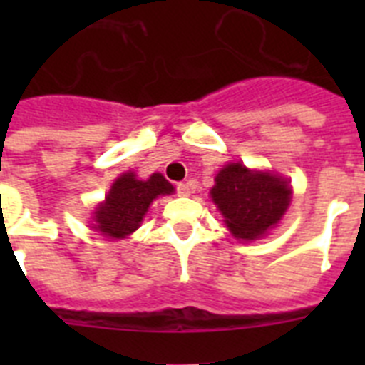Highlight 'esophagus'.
Segmentation results:
<instances>
[{
	"instance_id": "1",
	"label": "esophagus",
	"mask_w": 365,
	"mask_h": 365,
	"mask_svg": "<svg viewBox=\"0 0 365 365\" xmlns=\"http://www.w3.org/2000/svg\"><path fill=\"white\" fill-rule=\"evenodd\" d=\"M177 193L179 195H182V197H186V195H190L192 193V186L188 185V182H177Z\"/></svg>"
}]
</instances>
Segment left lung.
Segmentation results:
<instances>
[{"label": "left lung", "mask_w": 365, "mask_h": 365, "mask_svg": "<svg viewBox=\"0 0 365 365\" xmlns=\"http://www.w3.org/2000/svg\"><path fill=\"white\" fill-rule=\"evenodd\" d=\"M210 193L227 227L240 240L265 234L291 202V186L285 179L270 172H250L240 163L222 168Z\"/></svg>", "instance_id": "obj_1"}]
</instances>
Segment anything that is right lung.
Listing matches in <instances>:
<instances>
[{"label":"right lung","instance_id":"1","mask_svg":"<svg viewBox=\"0 0 365 365\" xmlns=\"http://www.w3.org/2000/svg\"><path fill=\"white\" fill-rule=\"evenodd\" d=\"M172 192L173 186L160 173H153L148 180H138L135 173H124L113 182L106 201L96 208L95 228L115 240L125 237L137 230L155 197Z\"/></svg>","mask_w":365,"mask_h":365}]
</instances>
